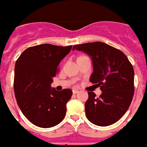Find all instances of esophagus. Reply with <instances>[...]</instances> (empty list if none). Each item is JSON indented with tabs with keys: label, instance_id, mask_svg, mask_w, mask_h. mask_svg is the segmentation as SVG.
<instances>
[{
	"label": "esophagus",
	"instance_id": "esophagus-1",
	"mask_svg": "<svg viewBox=\"0 0 147 147\" xmlns=\"http://www.w3.org/2000/svg\"><path fill=\"white\" fill-rule=\"evenodd\" d=\"M72 92H73L74 94H77V93H78V92H79V90H72Z\"/></svg>",
	"mask_w": 147,
	"mask_h": 147
}]
</instances>
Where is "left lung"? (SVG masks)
I'll list each match as a JSON object with an SVG mask.
<instances>
[{"label": "left lung", "instance_id": "left-lung-1", "mask_svg": "<svg viewBox=\"0 0 147 147\" xmlns=\"http://www.w3.org/2000/svg\"><path fill=\"white\" fill-rule=\"evenodd\" d=\"M90 57L93 71L90 81L100 87L102 93L97 98L88 92L85 113L90 122L108 126L125 114L134 96V72L132 65L121 51L102 42L84 43L73 46Z\"/></svg>", "mask_w": 147, "mask_h": 147}]
</instances>
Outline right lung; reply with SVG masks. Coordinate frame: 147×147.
<instances>
[{
	"mask_svg": "<svg viewBox=\"0 0 147 147\" xmlns=\"http://www.w3.org/2000/svg\"><path fill=\"white\" fill-rule=\"evenodd\" d=\"M71 47L35 45L24 51L16 60L14 92L17 104L26 118L36 126H55L66 115V103L72 91H57L51 84L58 72L60 61Z\"/></svg>",
	"mask_w": 147,
	"mask_h": 147,
	"instance_id": "right-lung-1",
	"label": "right lung"
}]
</instances>
